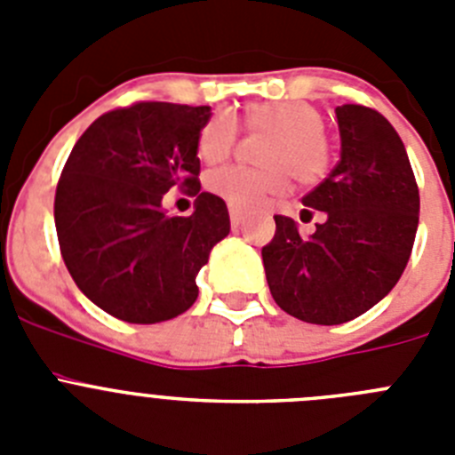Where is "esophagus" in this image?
I'll list each match as a JSON object with an SVG mask.
<instances>
[{
    "label": "esophagus",
    "instance_id": "1",
    "mask_svg": "<svg viewBox=\"0 0 455 455\" xmlns=\"http://www.w3.org/2000/svg\"><path fill=\"white\" fill-rule=\"evenodd\" d=\"M243 214H246V212H243V209H239V207H230V220H232V225H239L241 220H243Z\"/></svg>",
    "mask_w": 455,
    "mask_h": 455
}]
</instances>
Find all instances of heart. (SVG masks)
Masks as SVG:
<instances>
[{
    "instance_id": "obj_1",
    "label": "heart",
    "mask_w": 455,
    "mask_h": 455,
    "mask_svg": "<svg viewBox=\"0 0 455 455\" xmlns=\"http://www.w3.org/2000/svg\"><path fill=\"white\" fill-rule=\"evenodd\" d=\"M243 123L252 132H271L264 146V168L223 166L209 172L207 187L232 207L252 209L268 198L284 196L291 175L300 184H315L331 171L332 152L321 124L319 108L300 100L255 102L246 108ZM236 140V124L228 114H219L204 124L198 139L203 162H223Z\"/></svg>"
}]
</instances>
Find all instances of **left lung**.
I'll list each match as a JSON object with an SVG mask.
<instances>
[{"label":"left lung","instance_id":"1","mask_svg":"<svg viewBox=\"0 0 455 455\" xmlns=\"http://www.w3.org/2000/svg\"><path fill=\"white\" fill-rule=\"evenodd\" d=\"M335 114L339 162L303 198L323 223L303 239L293 219L275 216V236L262 248L273 300L319 325L347 323L392 291L419 223V188L389 120L360 104Z\"/></svg>","mask_w":455,"mask_h":455}]
</instances>
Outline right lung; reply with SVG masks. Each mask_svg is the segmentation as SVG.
I'll use <instances>...</instances> for the list:
<instances>
[{
    "mask_svg": "<svg viewBox=\"0 0 455 455\" xmlns=\"http://www.w3.org/2000/svg\"><path fill=\"white\" fill-rule=\"evenodd\" d=\"M209 107L139 102L100 116L75 143L54 198L63 262L88 300L127 323H159L198 299L196 275L230 235L223 198L200 193L198 139ZM172 186L198 195L191 217L161 207Z\"/></svg>",
    "mask_w": 455,
    "mask_h": 455,
    "instance_id": "1",
    "label": "right lung"
}]
</instances>
